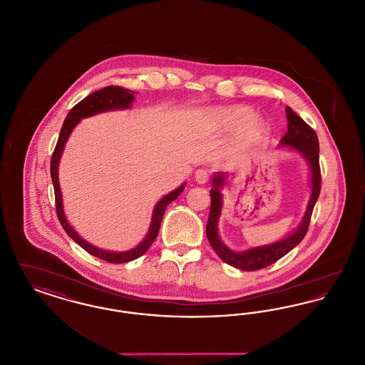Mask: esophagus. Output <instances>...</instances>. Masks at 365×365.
Listing matches in <instances>:
<instances>
[{
  "mask_svg": "<svg viewBox=\"0 0 365 365\" xmlns=\"http://www.w3.org/2000/svg\"><path fill=\"white\" fill-rule=\"evenodd\" d=\"M194 178H195V182H197V183L204 185V183H207V182H208L209 173L208 171H205V170H197V171H195V175H194Z\"/></svg>",
  "mask_w": 365,
  "mask_h": 365,
  "instance_id": "esophagus-1",
  "label": "esophagus"
}]
</instances>
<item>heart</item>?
I'll use <instances>...</instances> for the list:
<instances>
[{"instance_id": "1", "label": "heart", "mask_w": 365, "mask_h": 365, "mask_svg": "<svg viewBox=\"0 0 365 365\" xmlns=\"http://www.w3.org/2000/svg\"><path fill=\"white\" fill-rule=\"evenodd\" d=\"M205 122L209 127L219 133H235V143L241 149H247L257 145L269 128L255 112L247 106H222L205 112Z\"/></svg>"}]
</instances>
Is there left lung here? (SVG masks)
Segmentation results:
<instances>
[{"label":"left lung","instance_id":"obj_1","mask_svg":"<svg viewBox=\"0 0 365 365\" xmlns=\"http://www.w3.org/2000/svg\"><path fill=\"white\" fill-rule=\"evenodd\" d=\"M287 118V133L280 139V148H289L305 158L309 165V178H311V198L307 205V210L301 223L294 231L284 237L283 240L264 246L250 247L243 252H235L230 249L226 243L220 240L219 235V219L223 209V194L222 189L226 185L227 174L217 173L213 175L212 189H210V210H209L208 225H207V237L213 250L217 256L228 265L242 269V271H257L265 268L279 259L286 256L293 247L301 242L308 231L311 223L313 207L319 198L322 176L319 167V139L307 123L304 122L290 106H286Z\"/></svg>","mask_w":365,"mask_h":365}]
</instances>
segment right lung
<instances>
[{"label":"right lung","mask_w":365,"mask_h":365,"mask_svg":"<svg viewBox=\"0 0 365 365\" xmlns=\"http://www.w3.org/2000/svg\"><path fill=\"white\" fill-rule=\"evenodd\" d=\"M134 94H135V91H131L128 88H123V87L119 86H108L98 90V91L91 93L90 96H87L86 98H83L79 104L75 105L71 109L70 113L67 115V119L63 123L60 137H58L57 145L54 148L52 163H51V176H52L54 197H56V210H57L58 220L64 228V231L81 247H83L86 252H88L91 256H96V257L108 261V262H116V264L135 260L150 247V245L155 242V240H156L167 205H170L174 200L179 197V194L185 189L186 183H183L180 187L175 189L174 191L168 192L167 195H164L157 202L156 207L153 209L150 227H149L148 234H146V237L143 238L142 242L137 245L135 247L130 249V250H125V252H110V250H104V249H100L97 246H93L91 243L86 242L68 223V220L66 217V213H64V208H63V197H61V189H60V183H58V164H60V158L63 155L66 142L70 138L71 133L76 127L78 123L81 122L82 119H85V118H90V116H94L97 113H103L106 110L131 108V104L135 98Z\"/></svg>","instance_id":"add662e5"}]
</instances>
